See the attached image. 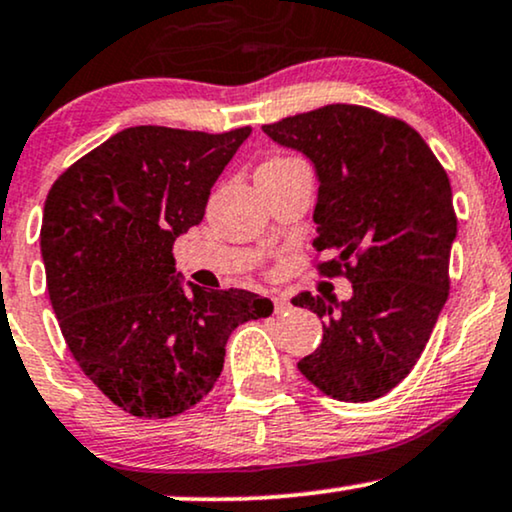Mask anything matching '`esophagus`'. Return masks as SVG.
Wrapping results in <instances>:
<instances>
[{
  "label": "esophagus",
  "mask_w": 512,
  "mask_h": 512,
  "mask_svg": "<svg viewBox=\"0 0 512 512\" xmlns=\"http://www.w3.org/2000/svg\"><path fill=\"white\" fill-rule=\"evenodd\" d=\"M290 309V300L286 295H274V312L276 314H283V312H288Z\"/></svg>",
  "instance_id": "34e87169"
}]
</instances>
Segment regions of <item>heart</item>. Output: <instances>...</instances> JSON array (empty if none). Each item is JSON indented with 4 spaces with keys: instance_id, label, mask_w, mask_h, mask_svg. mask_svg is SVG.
Masks as SVG:
<instances>
[{
    "instance_id": "obj_1",
    "label": "heart",
    "mask_w": 512,
    "mask_h": 512,
    "mask_svg": "<svg viewBox=\"0 0 512 512\" xmlns=\"http://www.w3.org/2000/svg\"><path fill=\"white\" fill-rule=\"evenodd\" d=\"M295 158H286V155H276V158H271V160H267V163L264 165H286V163H293Z\"/></svg>"
}]
</instances>
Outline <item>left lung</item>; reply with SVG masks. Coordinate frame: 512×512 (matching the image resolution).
Returning <instances> with one entry per match:
<instances>
[{
    "label": "left lung",
    "mask_w": 512,
    "mask_h": 512,
    "mask_svg": "<svg viewBox=\"0 0 512 512\" xmlns=\"http://www.w3.org/2000/svg\"><path fill=\"white\" fill-rule=\"evenodd\" d=\"M297 148L319 174L314 222L321 276H345L352 297L302 293L295 307L323 319V340L297 361L304 378L338 401L394 390L428 345L449 297L456 210L442 163L404 120L331 103L262 127Z\"/></svg>",
    "instance_id": "obj_1"
}]
</instances>
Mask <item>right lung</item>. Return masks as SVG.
<instances>
[{
	"label": "right lung",
	"mask_w": 512,
	"mask_h": 512,
	"mask_svg": "<svg viewBox=\"0 0 512 512\" xmlns=\"http://www.w3.org/2000/svg\"><path fill=\"white\" fill-rule=\"evenodd\" d=\"M127 127L75 160L44 203L40 245L63 340L99 390L137 418L189 411L215 387L236 326L274 304L248 290L181 288L174 241L248 139Z\"/></svg>",
	"instance_id": "1"
}]
</instances>
